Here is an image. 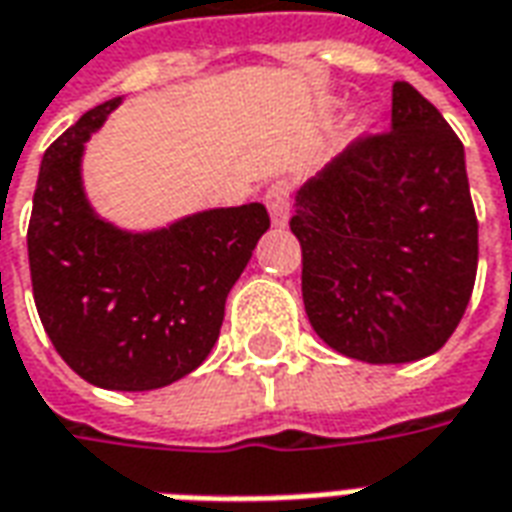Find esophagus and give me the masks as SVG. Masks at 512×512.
<instances>
[{"mask_svg":"<svg viewBox=\"0 0 512 512\" xmlns=\"http://www.w3.org/2000/svg\"><path fill=\"white\" fill-rule=\"evenodd\" d=\"M266 205L274 227H285L290 213V183H285V180L274 183V186L266 191Z\"/></svg>","mask_w":512,"mask_h":512,"instance_id":"34e87169","label":"esophagus"}]
</instances>
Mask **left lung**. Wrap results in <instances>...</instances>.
I'll return each mask as SVG.
<instances>
[{"mask_svg":"<svg viewBox=\"0 0 512 512\" xmlns=\"http://www.w3.org/2000/svg\"><path fill=\"white\" fill-rule=\"evenodd\" d=\"M301 296L334 351L400 365L439 351L477 277L463 145L428 98L392 87V128L365 134L296 194Z\"/></svg>","mask_w":512,"mask_h":512,"instance_id":"left-lung-1","label":"left lung"}]
</instances>
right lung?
Returning <instances> with one entry per match:
<instances>
[{"label": "right lung", "instance_id": "obj_1", "mask_svg": "<svg viewBox=\"0 0 512 512\" xmlns=\"http://www.w3.org/2000/svg\"><path fill=\"white\" fill-rule=\"evenodd\" d=\"M117 104L90 109L43 153L29 274L40 323L73 373L145 392L189 376L211 354L227 293L271 219L260 202L194 213L156 233L98 219L82 189V153Z\"/></svg>", "mask_w": 512, "mask_h": 512}]
</instances>
